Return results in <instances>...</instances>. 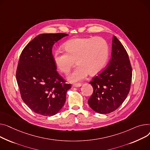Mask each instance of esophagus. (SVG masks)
I'll return each mask as SVG.
<instances>
[{
	"instance_id": "34e87169",
	"label": "esophagus",
	"mask_w": 150,
	"mask_h": 150,
	"mask_svg": "<svg viewBox=\"0 0 150 150\" xmlns=\"http://www.w3.org/2000/svg\"><path fill=\"white\" fill-rule=\"evenodd\" d=\"M82 86V85L81 83H75L73 85V87H75V88H79Z\"/></svg>"
}]
</instances>
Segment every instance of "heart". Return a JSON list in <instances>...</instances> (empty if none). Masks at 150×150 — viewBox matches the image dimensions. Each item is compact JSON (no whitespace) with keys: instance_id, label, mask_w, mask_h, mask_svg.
<instances>
[{"instance_id":"b5f03b06","label":"heart","mask_w":150,"mask_h":150,"mask_svg":"<svg viewBox=\"0 0 150 150\" xmlns=\"http://www.w3.org/2000/svg\"><path fill=\"white\" fill-rule=\"evenodd\" d=\"M65 51H56L53 60L57 68L68 74L76 64L78 66L68 77L71 82L85 79L90 74L96 75L106 67L109 58V45L102 38H77L68 40L64 45Z\"/></svg>"}]
</instances>
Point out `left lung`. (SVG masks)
I'll list each match as a JSON object with an SVG mask.
<instances>
[{"label": "left lung", "instance_id": "left-lung-1", "mask_svg": "<svg viewBox=\"0 0 150 150\" xmlns=\"http://www.w3.org/2000/svg\"><path fill=\"white\" fill-rule=\"evenodd\" d=\"M111 59L108 66L90 82L93 93L88 99L93 110L108 114L117 110L129 93L132 68L127 52L118 39L113 36Z\"/></svg>", "mask_w": 150, "mask_h": 150}]
</instances>
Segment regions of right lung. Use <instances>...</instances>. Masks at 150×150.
<instances>
[{
	"instance_id": "right-lung-1",
	"label": "right lung",
	"mask_w": 150,
	"mask_h": 150,
	"mask_svg": "<svg viewBox=\"0 0 150 150\" xmlns=\"http://www.w3.org/2000/svg\"><path fill=\"white\" fill-rule=\"evenodd\" d=\"M68 34H42L23 50L16 71L22 99L34 112L52 116L59 112L66 100L71 84L56 71L52 54L54 44Z\"/></svg>"
}]
</instances>
